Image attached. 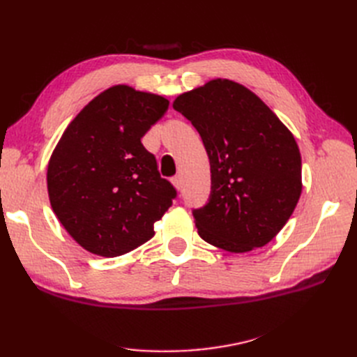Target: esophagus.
<instances>
[{
  "label": "esophagus",
  "instance_id": "1",
  "mask_svg": "<svg viewBox=\"0 0 357 357\" xmlns=\"http://www.w3.org/2000/svg\"><path fill=\"white\" fill-rule=\"evenodd\" d=\"M171 181H172V185H174V188H176L177 190H180V189H181L183 181H181V177H180V176L172 177V178H171Z\"/></svg>",
  "mask_w": 357,
  "mask_h": 357
}]
</instances>
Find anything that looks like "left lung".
<instances>
[{
    "label": "left lung",
    "mask_w": 357,
    "mask_h": 357,
    "mask_svg": "<svg viewBox=\"0 0 357 357\" xmlns=\"http://www.w3.org/2000/svg\"><path fill=\"white\" fill-rule=\"evenodd\" d=\"M199 132L211 193L193 210L204 241L231 253L264 247L282 231L302 192L295 137L245 86L214 79L172 102Z\"/></svg>",
    "instance_id": "left-lung-1"
}]
</instances>
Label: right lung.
Here are the masks:
<instances>
[{"mask_svg": "<svg viewBox=\"0 0 357 357\" xmlns=\"http://www.w3.org/2000/svg\"><path fill=\"white\" fill-rule=\"evenodd\" d=\"M156 93L116 84L63 131L47 165L53 213L84 250L121 256L155 235L177 192L142 138L168 110Z\"/></svg>", "mask_w": 357, "mask_h": 357, "instance_id": "obj_1", "label": "right lung"}]
</instances>
